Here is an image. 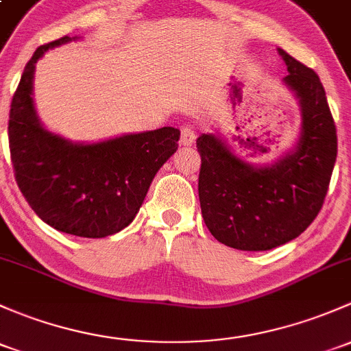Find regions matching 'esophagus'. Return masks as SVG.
<instances>
[{
    "instance_id": "1",
    "label": "esophagus",
    "mask_w": 351,
    "mask_h": 351,
    "mask_svg": "<svg viewBox=\"0 0 351 351\" xmlns=\"http://www.w3.org/2000/svg\"><path fill=\"white\" fill-rule=\"evenodd\" d=\"M195 139H197L195 129L190 128V126H183L182 128V138H180L182 145L183 146H191L195 143Z\"/></svg>"
}]
</instances>
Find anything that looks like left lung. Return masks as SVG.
<instances>
[{"instance_id": "left-lung-1", "label": "left lung", "mask_w": 351, "mask_h": 351, "mask_svg": "<svg viewBox=\"0 0 351 351\" xmlns=\"http://www.w3.org/2000/svg\"><path fill=\"white\" fill-rule=\"evenodd\" d=\"M278 51L289 72L284 84L301 106L294 149L276 163L254 166L219 136L197 139L205 225L217 241L239 250H269L301 235L322 210L337 161V126L322 80L282 49Z\"/></svg>"}]
</instances>
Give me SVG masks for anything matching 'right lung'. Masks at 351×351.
Masks as SVG:
<instances>
[{
	"label": "right lung",
	"mask_w": 351,
	"mask_h": 351,
	"mask_svg": "<svg viewBox=\"0 0 351 351\" xmlns=\"http://www.w3.org/2000/svg\"><path fill=\"white\" fill-rule=\"evenodd\" d=\"M75 38L62 36L29 58L11 99L10 153L18 186L43 222L77 237L101 239L134 220L154 175L178 149L180 131L161 128L92 145L47 131L32 97L35 64L49 49Z\"/></svg>",
	"instance_id": "add662e5"
}]
</instances>
